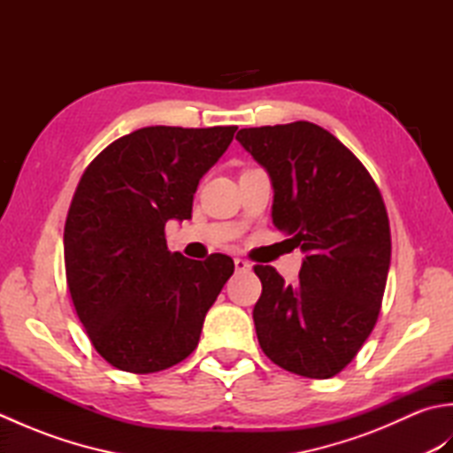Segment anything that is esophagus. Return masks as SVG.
Listing matches in <instances>:
<instances>
[{"label": "esophagus", "mask_w": 453, "mask_h": 453, "mask_svg": "<svg viewBox=\"0 0 453 453\" xmlns=\"http://www.w3.org/2000/svg\"><path fill=\"white\" fill-rule=\"evenodd\" d=\"M234 263H235V271L237 273H249L251 271V263L249 261H245V258H234Z\"/></svg>", "instance_id": "1"}]
</instances>
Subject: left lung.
I'll use <instances>...</instances> for the list:
<instances>
[{
  "instance_id": "1",
  "label": "left lung",
  "mask_w": 453,
  "mask_h": 453,
  "mask_svg": "<svg viewBox=\"0 0 453 453\" xmlns=\"http://www.w3.org/2000/svg\"><path fill=\"white\" fill-rule=\"evenodd\" d=\"M235 138L271 177L274 226L305 253L294 288L273 266H255L258 344L288 372L333 378L370 336L386 292L391 234L380 188L313 122L243 128Z\"/></svg>"
}]
</instances>
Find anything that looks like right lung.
I'll use <instances>...</instances> for the list:
<instances>
[{
  "label": "right lung",
  "instance_id": "obj_1",
  "mask_svg": "<svg viewBox=\"0 0 453 453\" xmlns=\"http://www.w3.org/2000/svg\"><path fill=\"white\" fill-rule=\"evenodd\" d=\"M235 130L140 128L85 169L64 227L65 280L95 350L114 368L153 373L196 349L235 266L219 253H171L165 224L190 218L200 179Z\"/></svg>",
  "mask_w": 453,
  "mask_h": 453
}]
</instances>
